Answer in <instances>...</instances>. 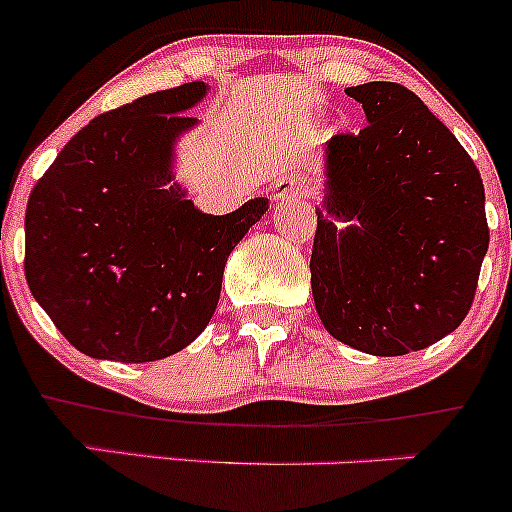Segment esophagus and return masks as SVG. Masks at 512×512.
<instances>
[{
	"label": "esophagus",
	"mask_w": 512,
	"mask_h": 512,
	"mask_svg": "<svg viewBox=\"0 0 512 512\" xmlns=\"http://www.w3.org/2000/svg\"><path fill=\"white\" fill-rule=\"evenodd\" d=\"M314 193V183L307 178V175H285V178L277 180L272 185V200L277 203H292V200H302V198H312Z\"/></svg>",
	"instance_id": "obj_1"
}]
</instances>
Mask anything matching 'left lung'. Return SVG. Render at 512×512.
I'll use <instances>...</instances> for the list:
<instances>
[{
	"label": "left lung",
	"mask_w": 512,
	"mask_h": 512,
	"mask_svg": "<svg viewBox=\"0 0 512 512\" xmlns=\"http://www.w3.org/2000/svg\"><path fill=\"white\" fill-rule=\"evenodd\" d=\"M359 133L327 143L312 294L339 342L374 356L431 347L466 319L488 252L485 190L466 148L406 86H352ZM332 217L354 219L337 231Z\"/></svg>",
	"instance_id": "left-lung-1"
}]
</instances>
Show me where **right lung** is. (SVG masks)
I'll list each match as a JSON object with an SVG mask.
<instances>
[{"label": "right lung", "mask_w": 512, "mask_h": 512, "mask_svg": "<svg viewBox=\"0 0 512 512\" xmlns=\"http://www.w3.org/2000/svg\"><path fill=\"white\" fill-rule=\"evenodd\" d=\"M205 91L193 81L101 113L29 195V289L94 359L141 364L188 347L215 314L227 257L267 213L255 198L205 215L170 185L173 143Z\"/></svg>", "instance_id": "obj_1"}]
</instances>
